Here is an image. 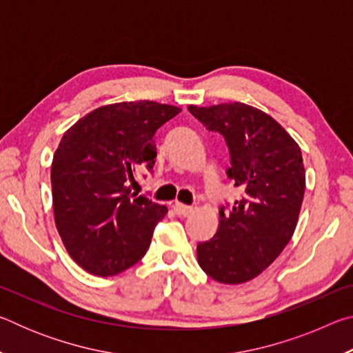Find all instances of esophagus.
Masks as SVG:
<instances>
[{
    "mask_svg": "<svg viewBox=\"0 0 353 353\" xmlns=\"http://www.w3.org/2000/svg\"><path fill=\"white\" fill-rule=\"evenodd\" d=\"M174 212L179 214V216H185V214H188V213L193 212V207L181 204V202H176V204H174Z\"/></svg>",
    "mask_w": 353,
    "mask_h": 353,
    "instance_id": "obj_1",
    "label": "esophagus"
}]
</instances>
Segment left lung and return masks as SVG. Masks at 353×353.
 <instances>
[{"label": "left lung", "instance_id": "8db88e82", "mask_svg": "<svg viewBox=\"0 0 353 353\" xmlns=\"http://www.w3.org/2000/svg\"><path fill=\"white\" fill-rule=\"evenodd\" d=\"M207 130L224 137L227 177L243 194L229 212L219 210L216 234L198 244V263L221 283L252 280L282 254L294 234L305 170L297 143L265 112L243 103L190 105Z\"/></svg>", "mask_w": 353, "mask_h": 353}]
</instances>
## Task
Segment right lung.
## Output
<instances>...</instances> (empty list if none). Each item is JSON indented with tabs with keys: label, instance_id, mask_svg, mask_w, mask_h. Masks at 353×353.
<instances>
[{
	"label": "right lung",
	"instance_id": "right-lung-1",
	"mask_svg": "<svg viewBox=\"0 0 353 353\" xmlns=\"http://www.w3.org/2000/svg\"><path fill=\"white\" fill-rule=\"evenodd\" d=\"M182 109L154 101L99 107L63 134L51 165L54 219L68 254L93 276H115L145 256L166 207L130 193L152 171L154 135Z\"/></svg>",
	"mask_w": 353,
	"mask_h": 353
}]
</instances>
